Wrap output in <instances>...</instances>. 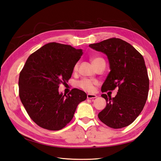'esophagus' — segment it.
<instances>
[{
	"label": "esophagus",
	"mask_w": 161,
	"mask_h": 161,
	"mask_svg": "<svg viewBox=\"0 0 161 161\" xmlns=\"http://www.w3.org/2000/svg\"><path fill=\"white\" fill-rule=\"evenodd\" d=\"M97 96L95 94H91V93H89L87 94V98L88 99H95L96 98Z\"/></svg>",
	"instance_id": "esophagus-1"
}]
</instances>
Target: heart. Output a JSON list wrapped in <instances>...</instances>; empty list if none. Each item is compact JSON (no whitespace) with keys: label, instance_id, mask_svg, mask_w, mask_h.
Returning a JSON list of instances; mask_svg holds the SVG:
<instances>
[{"label":"heart","instance_id":"b5f03b06","mask_svg":"<svg viewBox=\"0 0 161 161\" xmlns=\"http://www.w3.org/2000/svg\"><path fill=\"white\" fill-rule=\"evenodd\" d=\"M91 60L92 64H93V66L96 68L97 66H98L101 62H104L103 58H102L101 57L99 56H93L91 58ZM78 67H79V64L76 63V64L74 66V71H76L78 69ZM97 84V82L95 81H93L92 80L88 79H83L81 80L78 82V86H79L80 89L82 90L88 91V92H91L94 90V86Z\"/></svg>","mask_w":161,"mask_h":161}]
</instances>
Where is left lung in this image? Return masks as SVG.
Here are the masks:
<instances>
[{
	"instance_id": "obj_1",
	"label": "left lung",
	"mask_w": 161,
	"mask_h": 161,
	"mask_svg": "<svg viewBox=\"0 0 161 161\" xmlns=\"http://www.w3.org/2000/svg\"><path fill=\"white\" fill-rule=\"evenodd\" d=\"M89 47L103 52L111 71L102 85V92L118 89L114 98L102 94L105 108L99 119L109 127L119 129L130 125L137 118L147 102L149 79L144 58L135 48L121 39L112 37Z\"/></svg>"
}]
</instances>
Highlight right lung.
<instances>
[{
  "instance_id": "right-lung-1",
  "label": "right lung",
  "mask_w": 161,
  "mask_h": 161,
  "mask_svg": "<svg viewBox=\"0 0 161 161\" xmlns=\"http://www.w3.org/2000/svg\"><path fill=\"white\" fill-rule=\"evenodd\" d=\"M82 50L70 45L47 43L29 56L19 78V95L30 118L40 127L60 130L73 118L86 94L73 89L67 95L58 92L71 77Z\"/></svg>"
}]
</instances>
